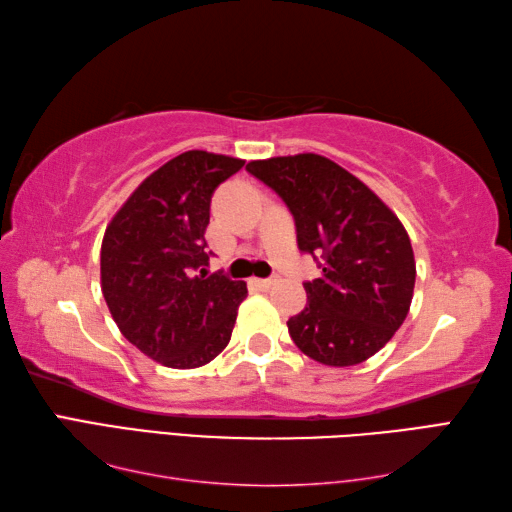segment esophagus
Returning a JSON list of instances; mask_svg holds the SVG:
<instances>
[{
  "label": "esophagus",
  "instance_id": "34e87169",
  "mask_svg": "<svg viewBox=\"0 0 512 512\" xmlns=\"http://www.w3.org/2000/svg\"><path fill=\"white\" fill-rule=\"evenodd\" d=\"M277 277H270V279H253V284L257 286V288H262V290H270L273 286H277Z\"/></svg>",
  "mask_w": 512,
  "mask_h": 512
}]
</instances>
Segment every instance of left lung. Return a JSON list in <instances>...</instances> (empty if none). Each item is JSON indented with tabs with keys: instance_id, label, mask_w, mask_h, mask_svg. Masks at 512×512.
<instances>
[{
	"instance_id": "1",
	"label": "left lung",
	"mask_w": 512,
	"mask_h": 512,
	"mask_svg": "<svg viewBox=\"0 0 512 512\" xmlns=\"http://www.w3.org/2000/svg\"><path fill=\"white\" fill-rule=\"evenodd\" d=\"M248 173L286 202L303 253L323 275L303 284L308 303L288 319L299 350L317 363L367 361L405 321L416 262L405 226L350 171L319 154L253 160Z\"/></svg>"
}]
</instances>
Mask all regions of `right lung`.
<instances>
[{"label": "right lung", "instance_id": "add662e5", "mask_svg": "<svg viewBox=\"0 0 512 512\" xmlns=\"http://www.w3.org/2000/svg\"><path fill=\"white\" fill-rule=\"evenodd\" d=\"M244 160L184 151L138 184L105 228L101 288L118 330L173 369L211 363L231 341L246 281L206 275L211 195Z\"/></svg>", "mask_w": 512, "mask_h": 512}]
</instances>
